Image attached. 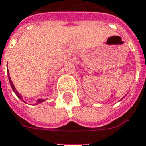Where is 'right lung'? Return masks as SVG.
I'll list each match as a JSON object with an SVG mask.
<instances>
[{
  "label": "right lung",
  "instance_id": "add662e5",
  "mask_svg": "<svg viewBox=\"0 0 146 146\" xmlns=\"http://www.w3.org/2000/svg\"><path fill=\"white\" fill-rule=\"evenodd\" d=\"M8 77H9V83H10V86H11V88H12V89H13V91L14 92V93H15V94L17 95V97L19 98V99H21L22 101H23V100L22 99V98H23V97H22V95H21V94H20V93H19V92H18L17 90H16V88H15V87H14L13 82L11 81V79H10V77H9V70H8ZM44 101H45V100H44V99H38V100H37V102L36 103V104L41 103V102H44ZM23 102H25L23 101ZM25 103H26V102H25Z\"/></svg>",
  "mask_w": 146,
  "mask_h": 146
}]
</instances>
